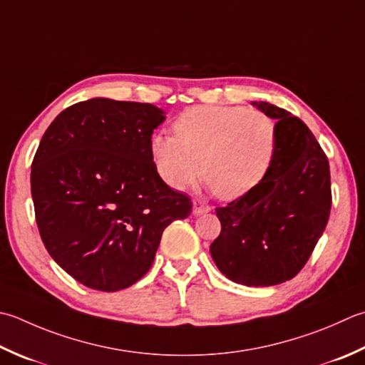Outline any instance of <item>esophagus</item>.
I'll return each instance as SVG.
<instances>
[{"label": "esophagus", "mask_w": 365, "mask_h": 365, "mask_svg": "<svg viewBox=\"0 0 365 365\" xmlns=\"http://www.w3.org/2000/svg\"><path fill=\"white\" fill-rule=\"evenodd\" d=\"M210 210V205L201 201V199H196V201L192 202V213H195V215H202V213H207Z\"/></svg>", "instance_id": "1"}]
</instances>
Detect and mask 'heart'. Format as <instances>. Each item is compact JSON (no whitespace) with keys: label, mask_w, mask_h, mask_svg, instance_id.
I'll use <instances>...</instances> for the list:
<instances>
[{"label":"heart","mask_w":365,"mask_h":365,"mask_svg":"<svg viewBox=\"0 0 365 365\" xmlns=\"http://www.w3.org/2000/svg\"><path fill=\"white\" fill-rule=\"evenodd\" d=\"M175 135L155 134L150 155L161 180L185 190L209 180L226 201L253 192L266 180L278 150V126L269 113L244 106H196L174 121Z\"/></svg>","instance_id":"1"}]
</instances>
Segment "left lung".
<instances>
[{
	"label": "left lung",
	"mask_w": 365,
	"mask_h": 365,
	"mask_svg": "<svg viewBox=\"0 0 365 365\" xmlns=\"http://www.w3.org/2000/svg\"><path fill=\"white\" fill-rule=\"evenodd\" d=\"M278 120V150L258 188L217 207L221 232L210 245L220 272L245 287L291 280L315 250L331 215L329 161L301 118L252 103Z\"/></svg>",
	"instance_id": "left-lung-1"
}]
</instances>
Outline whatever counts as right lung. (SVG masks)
I'll use <instances>...</instances> for the list:
<instances>
[{"mask_svg":"<svg viewBox=\"0 0 365 365\" xmlns=\"http://www.w3.org/2000/svg\"><path fill=\"white\" fill-rule=\"evenodd\" d=\"M163 120L153 104L88 99L64 109L36 150L31 196L41 239L91 289L140 280L163 231L191 213V199L161 180L150 155Z\"/></svg>","mask_w":365,"mask_h":365,"instance_id":"right-lung-1","label":"right lung"}]
</instances>
